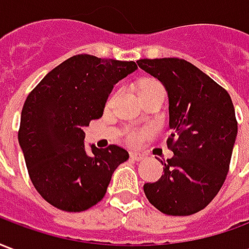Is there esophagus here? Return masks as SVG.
Masks as SVG:
<instances>
[{"label":"esophagus","mask_w":249,"mask_h":249,"mask_svg":"<svg viewBox=\"0 0 249 249\" xmlns=\"http://www.w3.org/2000/svg\"><path fill=\"white\" fill-rule=\"evenodd\" d=\"M130 159L135 160V161H141V160L144 159V156L140 155V153H130Z\"/></svg>","instance_id":"obj_1"}]
</instances>
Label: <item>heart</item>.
Returning <instances> with one entry per match:
<instances>
[{
    "label": "heart",
    "instance_id": "b5f03b06",
    "mask_svg": "<svg viewBox=\"0 0 249 249\" xmlns=\"http://www.w3.org/2000/svg\"><path fill=\"white\" fill-rule=\"evenodd\" d=\"M156 87H161V84L156 80H151L148 78L145 81L141 82L140 88H139V93L142 92V90H146V89H151V88H156ZM151 132L148 129H139V130H129L128 133V142L132 144V145H139L141 141L145 139L146 136L149 135Z\"/></svg>",
    "mask_w": 249,
    "mask_h": 249
}]
</instances>
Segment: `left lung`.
Listing matches in <instances>:
<instances>
[{
	"label": "left lung",
	"instance_id": "1",
	"mask_svg": "<svg viewBox=\"0 0 249 249\" xmlns=\"http://www.w3.org/2000/svg\"><path fill=\"white\" fill-rule=\"evenodd\" d=\"M137 65L162 82L169 98L167 140L172 159L164 175L144 184L149 203L169 216H189L204 209L230 171L237 136L231 96L209 76L181 58H144Z\"/></svg>",
	"mask_w": 249,
	"mask_h": 249
}]
</instances>
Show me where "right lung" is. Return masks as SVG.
Here are the masks:
<instances>
[{
  "label": "right lung",
  "instance_id": "obj_1",
  "mask_svg": "<svg viewBox=\"0 0 249 249\" xmlns=\"http://www.w3.org/2000/svg\"><path fill=\"white\" fill-rule=\"evenodd\" d=\"M137 69L135 61L77 54L56 66L29 93L18 142L32 183L66 212L87 211L107 193L114 169L129 159L121 146L88 153L84 126L100 119L114 84Z\"/></svg>",
  "mask_w": 249,
  "mask_h": 249
}]
</instances>
